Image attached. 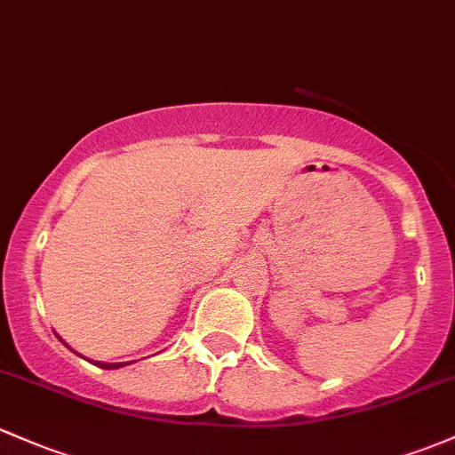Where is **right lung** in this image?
<instances>
[{
    "instance_id": "1",
    "label": "right lung",
    "mask_w": 455,
    "mask_h": 455,
    "mask_svg": "<svg viewBox=\"0 0 455 455\" xmlns=\"http://www.w3.org/2000/svg\"><path fill=\"white\" fill-rule=\"evenodd\" d=\"M97 366H101V369H119V366H124V363H95Z\"/></svg>"
}]
</instances>
